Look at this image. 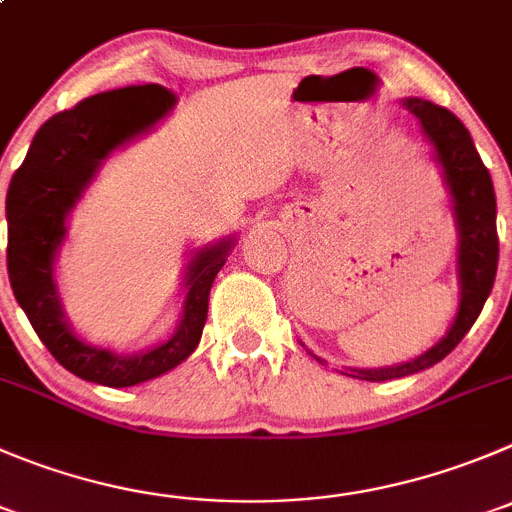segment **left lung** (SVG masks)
<instances>
[{"label": "left lung", "instance_id": "left-lung-1", "mask_svg": "<svg viewBox=\"0 0 512 512\" xmlns=\"http://www.w3.org/2000/svg\"><path fill=\"white\" fill-rule=\"evenodd\" d=\"M405 107L420 120L422 130L432 140L437 163L442 165L445 183L455 203L457 221V274H460V309L450 332L432 349L407 364L384 369H349V377L367 382H387V379L407 377L422 372L440 359H445L462 342L470 326L483 311L498 271V228H495V191L488 168L472 145L470 133L460 118L422 97H407ZM319 359V357H316ZM321 362V359H319Z\"/></svg>", "mask_w": 512, "mask_h": 512}]
</instances>
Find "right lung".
Masks as SVG:
<instances>
[{"instance_id": "add662e5", "label": "right lung", "mask_w": 512, "mask_h": 512, "mask_svg": "<svg viewBox=\"0 0 512 512\" xmlns=\"http://www.w3.org/2000/svg\"><path fill=\"white\" fill-rule=\"evenodd\" d=\"M173 105V92L160 85L123 87L77 102L37 130L7 191V271L14 296L57 362L80 379L105 387L148 382L191 357L201 342L213 279L233 248V238H223L196 253L186 271L188 291L178 329L148 352L123 357L85 344L62 314L52 264L65 238L67 213L102 160L153 128Z\"/></svg>"}]
</instances>
